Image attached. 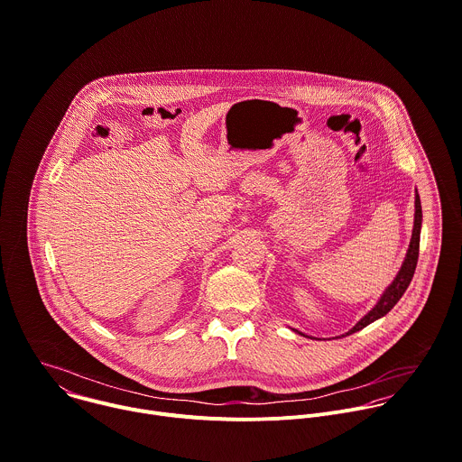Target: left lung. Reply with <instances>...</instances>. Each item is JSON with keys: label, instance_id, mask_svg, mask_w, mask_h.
<instances>
[{"label": "left lung", "instance_id": "left-lung-1", "mask_svg": "<svg viewBox=\"0 0 462 462\" xmlns=\"http://www.w3.org/2000/svg\"><path fill=\"white\" fill-rule=\"evenodd\" d=\"M420 224H422V209H420V199L415 191V215H413V231H411V240L404 256V262L397 273V276L393 278V282L386 287V291L383 292V296L379 298V301L374 305L372 310H368V314H365L346 334L357 332L361 328H365L366 325H370L372 321L383 318L384 314H388L393 305L401 300V296L404 294V291L408 289L413 273H415V265H417V258H419V238H420ZM301 334V332H298ZM305 336V334H301Z\"/></svg>", "mask_w": 462, "mask_h": 462}]
</instances>
